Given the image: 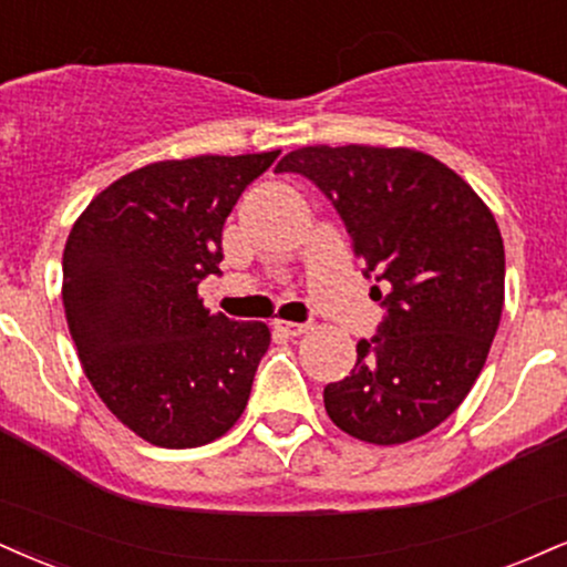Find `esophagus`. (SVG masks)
I'll return each instance as SVG.
<instances>
[{
	"mask_svg": "<svg viewBox=\"0 0 567 567\" xmlns=\"http://www.w3.org/2000/svg\"><path fill=\"white\" fill-rule=\"evenodd\" d=\"M275 330H277V332H282V336H288V338H298V336H303V332H309V330H311V324H301V322H282V319H277V322H275Z\"/></svg>",
	"mask_w": 567,
	"mask_h": 567,
	"instance_id": "1",
	"label": "esophagus"
}]
</instances>
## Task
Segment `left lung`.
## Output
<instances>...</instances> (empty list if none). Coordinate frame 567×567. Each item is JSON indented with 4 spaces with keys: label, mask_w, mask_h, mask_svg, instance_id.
<instances>
[{
    "label": "left lung",
    "mask_w": 567,
    "mask_h": 567,
    "mask_svg": "<svg viewBox=\"0 0 567 567\" xmlns=\"http://www.w3.org/2000/svg\"><path fill=\"white\" fill-rule=\"evenodd\" d=\"M277 172L317 184L343 216L353 254L388 309L359 340L349 378L324 388L330 420L353 439L395 446L439 427L486 364L504 306V243L460 174L412 147L313 145Z\"/></svg>",
    "instance_id": "8db88e82"
}]
</instances>
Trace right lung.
Returning <instances> with one entry per match:
<instances>
[{
	"instance_id": "obj_1",
	"label": "right lung",
	"mask_w": 567,
	"mask_h": 567,
	"mask_svg": "<svg viewBox=\"0 0 567 567\" xmlns=\"http://www.w3.org/2000/svg\"><path fill=\"white\" fill-rule=\"evenodd\" d=\"M277 155L147 163L94 195L68 235L63 306L81 367L153 446H206L248 404L269 327L210 313L197 285L221 271L224 221Z\"/></svg>"
}]
</instances>
